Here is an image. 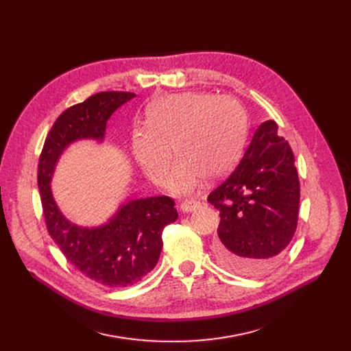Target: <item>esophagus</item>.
<instances>
[{
  "label": "esophagus",
  "mask_w": 351,
  "mask_h": 351,
  "mask_svg": "<svg viewBox=\"0 0 351 351\" xmlns=\"http://www.w3.org/2000/svg\"><path fill=\"white\" fill-rule=\"evenodd\" d=\"M200 202H197V200H184L182 204H180V208H182V211H184V213H192V211H195L196 208H199L200 207Z\"/></svg>",
  "instance_id": "34e87169"
}]
</instances>
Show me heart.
Masks as SVG:
<instances>
[{"label": "heart", "instance_id": "heart-1", "mask_svg": "<svg viewBox=\"0 0 351 351\" xmlns=\"http://www.w3.org/2000/svg\"><path fill=\"white\" fill-rule=\"evenodd\" d=\"M147 124L132 136L136 161L154 183H162L175 147L179 161L168 189L173 195H190L203 178L218 179L237 164L247 119L242 105L228 95L189 90L156 101Z\"/></svg>", "mask_w": 351, "mask_h": 351}]
</instances>
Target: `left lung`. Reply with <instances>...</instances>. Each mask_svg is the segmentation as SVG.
<instances>
[{"label": "left lung", "mask_w": 351, "mask_h": 351, "mask_svg": "<svg viewBox=\"0 0 351 351\" xmlns=\"http://www.w3.org/2000/svg\"><path fill=\"white\" fill-rule=\"evenodd\" d=\"M277 129L274 120L262 123L238 167L207 197L219 211L217 259L245 276L273 269L297 230L298 172Z\"/></svg>", "instance_id": "left-lung-1"}]
</instances>
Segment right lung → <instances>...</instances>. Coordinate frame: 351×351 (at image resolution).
Segmentation results:
<instances>
[{
  "label": "right lung",
  "instance_id": "right-lung-1",
  "mask_svg": "<svg viewBox=\"0 0 351 351\" xmlns=\"http://www.w3.org/2000/svg\"><path fill=\"white\" fill-rule=\"evenodd\" d=\"M134 97L132 92H99L62 112L46 137L38 167L50 237L77 270L108 287L133 285L155 267L162 250V231L178 219L175 202L168 196L130 200L106 224L84 228L61 214L50 182L64 149L84 138L102 141L109 117Z\"/></svg>",
  "mask_w": 351,
  "mask_h": 351
}]
</instances>
